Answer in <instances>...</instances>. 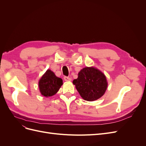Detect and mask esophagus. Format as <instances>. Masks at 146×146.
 Instances as JSON below:
<instances>
[{
  "label": "esophagus",
  "instance_id": "esophagus-1",
  "mask_svg": "<svg viewBox=\"0 0 146 146\" xmlns=\"http://www.w3.org/2000/svg\"><path fill=\"white\" fill-rule=\"evenodd\" d=\"M64 80L66 82H70V81H71V78H70V77H67V76H64Z\"/></svg>",
  "mask_w": 146,
  "mask_h": 146
}]
</instances>
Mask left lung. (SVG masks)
<instances>
[{"instance_id":"8db88e82","label":"left lung","mask_w":146,"mask_h":146,"mask_svg":"<svg viewBox=\"0 0 146 146\" xmlns=\"http://www.w3.org/2000/svg\"><path fill=\"white\" fill-rule=\"evenodd\" d=\"M72 83L82 98L87 101H94L100 98L108 85L105 75L92 67L82 69L78 74V78Z\"/></svg>"}]
</instances>
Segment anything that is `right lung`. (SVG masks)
Instances as JSON below:
<instances>
[{
	"mask_svg": "<svg viewBox=\"0 0 146 146\" xmlns=\"http://www.w3.org/2000/svg\"><path fill=\"white\" fill-rule=\"evenodd\" d=\"M62 85V79L57 77L49 69L47 70L39 81V91L41 94L45 97L55 94Z\"/></svg>",
	"mask_w": 146,
	"mask_h": 146,
	"instance_id": "1",
	"label": "right lung"
}]
</instances>
